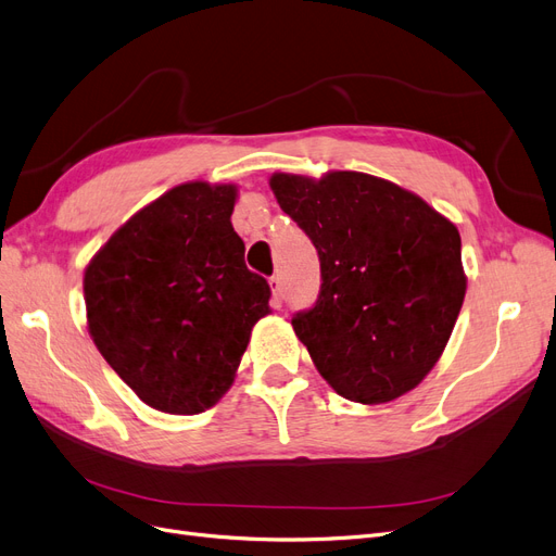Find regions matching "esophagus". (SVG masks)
<instances>
[{"label": "esophagus", "mask_w": 556, "mask_h": 556, "mask_svg": "<svg viewBox=\"0 0 556 556\" xmlns=\"http://www.w3.org/2000/svg\"><path fill=\"white\" fill-rule=\"evenodd\" d=\"M270 289H273V306H279L283 304V291H281V281H279V277H273L270 279Z\"/></svg>", "instance_id": "34e87169"}]
</instances>
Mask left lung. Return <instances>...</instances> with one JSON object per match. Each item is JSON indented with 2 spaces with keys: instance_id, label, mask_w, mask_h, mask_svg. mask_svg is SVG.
<instances>
[{
  "instance_id": "1",
  "label": "left lung",
  "mask_w": 556,
  "mask_h": 556,
  "mask_svg": "<svg viewBox=\"0 0 556 556\" xmlns=\"http://www.w3.org/2000/svg\"><path fill=\"white\" fill-rule=\"evenodd\" d=\"M270 188L318 252V300L291 320L318 374L364 405L407 394L438 364L465 300L456 224L359 172L273 174Z\"/></svg>"
}]
</instances>
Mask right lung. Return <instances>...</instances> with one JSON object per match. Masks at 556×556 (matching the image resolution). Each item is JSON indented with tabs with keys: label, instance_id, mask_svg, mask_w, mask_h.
<instances>
[{
	"label": "right lung",
	"instance_id": "1",
	"mask_svg": "<svg viewBox=\"0 0 556 556\" xmlns=\"http://www.w3.org/2000/svg\"><path fill=\"white\" fill-rule=\"evenodd\" d=\"M236 185L182 182L135 213L85 270L89 334L160 413L199 415L231 387L270 286L247 270Z\"/></svg>",
	"mask_w": 556,
	"mask_h": 556
}]
</instances>
